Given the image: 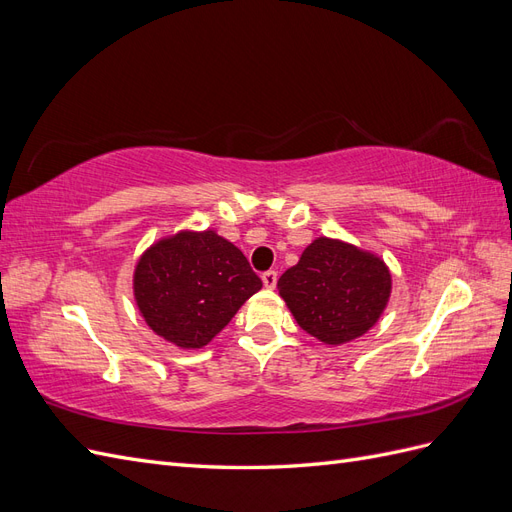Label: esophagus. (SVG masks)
I'll return each mask as SVG.
<instances>
[{
    "mask_svg": "<svg viewBox=\"0 0 512 512\" xmlns=\"http://www.w3.org/2000/svg\"><path fill=\"white\" fill-rule=\"evenodd\" d=\"M262 284H265V288H275V284H277V271H265V273H262Z\"/></svg>",
    "mask_w": 512,
    "mask_h": 512,
    "instance_id": "obj_1",
    "label": "esophagus"
}]
</instances>
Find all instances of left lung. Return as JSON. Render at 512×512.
<instances>
[{
	"instance_id": "1",
	"label": "left lung",
	"mask_w": 512,
	"mask_h": 512,
	"mask_svg": "<svg viewBox=\"0 0 512 512\" xmlns=\"http://www.w3.org/2000/svg\"><path fill=\"white\" fill-rule=\"evenodd\" d=\"M299 327L339 346L374 327L391 294V273L374 254L320 237L277 282Z\"/></svg>"
}]
</instances>
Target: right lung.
Returning a JSON list of instances; mask_svg holds the SVG:
<instances>
[{
    "label": "right lung",
    "instance_id": "1",
    "mask_svg": "<svg viewBox=\"0 0 512 512\" xmlns=\"http://www.w3.org/2000/svg\"><path fill=\"white\" fill-rule=\"evenodd\" d=\"M260 288L243 252L213 230L158 241L134 271L143 318L179 348L207 346Z\"/></svg>",
    "mask_w": 512,
    "mask_h": 512
}]
</instances>
